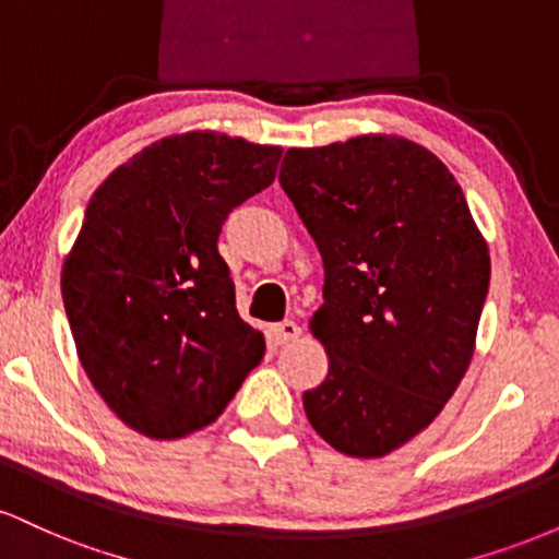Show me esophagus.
<instances>
[{"label": "esophagus", "mask_w": 559, "mask_h": 559, "mask_svg": "<svg viewBox=\"0 0 559 559\" xmlns=\"http://www.w3.org/2000/svg\"><path fill=\"white\" fill-rule=\"evenodd\" d=\"M299 333H301L299 323H294V320H281V323L273 325V336L278 344L294 342V338H299Z\"/></svg>", "instance_id": "1"}]
</instances>
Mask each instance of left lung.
<instances>
[{"instance_id": "left-lung-1", "label": "left lung", "mask_w": 559, "mask_h": 559, "mask_svg": "<svg viewBox=\"0 0 559 559\" xmlns=\"http://www.w3.org/2000/svg\"><path fill=\"white\" fill-rule=\"evenodd\" d=\"M281 186L323 258L310 331L329 376L307 420L349 457H383L433 423L471 365L489 247L426 146L357 136L288 150Z\"/></svg>"}]
</instances>
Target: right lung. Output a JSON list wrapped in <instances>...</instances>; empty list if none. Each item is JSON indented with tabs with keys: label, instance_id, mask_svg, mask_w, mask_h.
Masks as SVG:
<instances>
[{
	"label": "right lung",
	"instance_id": "obj_1",
	"mask_svg": "<svg viewBox=\"0 0 559 559\" xmlns=\"http://www.w3.org/2000/svg\"><path fill=\"white\" fill-rule=\"evenodd\" d=\"M281 146L194 131L141 150L94 191L62 265L88 381L150 439L210 426L265 355L217 252L226 217L273 183Z\"/></svg>",
	"mask_w": 559,
	"mask_h": 559
}]
</instances>
